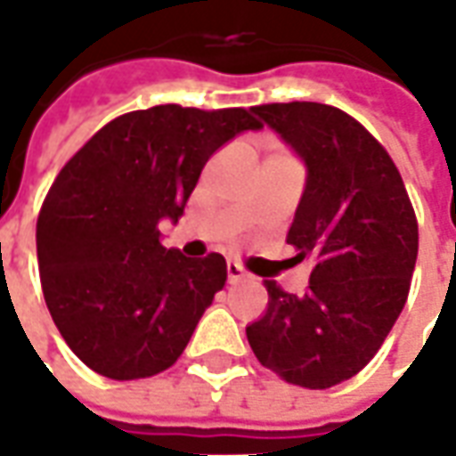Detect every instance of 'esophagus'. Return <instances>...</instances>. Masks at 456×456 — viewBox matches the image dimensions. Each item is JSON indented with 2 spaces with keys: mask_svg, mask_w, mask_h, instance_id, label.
Masks as SVG:
<instances>
[{
  "mask_svg": "<svg viewBox=\"0 0 456 456\" xmlns=\"http://www.w3.org/2000/svg\"><path fill=\"white\" fill-rule=\"evenodd\" d=\"M244 278H248V273L244 271V266H241V264H237V261H227V281L229 283H239V281H244Z\"/></svg>",
  "mask_w": 456,
  "mask_h": 456,
  "instance_id": "34e87169",
  "label": "esophagus"
}]
</instances>
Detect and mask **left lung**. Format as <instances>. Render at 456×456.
<instances>
[{"instance_id":"8db88e82","label":"left lung","mask_w":456,"mask_h":456,"mask_svg":"<svg viewBox=\"0 0 456 456\" xmlns=\"http://www.w3.org/2000/svg\"><path fill=\"white\" fill-rule=\"evenodd\" d=\"M305 166L288 229L297 256L315 261L303 296L266 281L268 307L247 337L281 379L330 388L371 362L401 315L418 258V222L391 156L337 107H251Z\"/></svg>"}]
</instances>
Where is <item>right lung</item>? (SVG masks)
<instances>
[{
  "mask_svg": "<svg viewBox=\"0 0 456 456\" xmlns=\"http://www.w3.org/2000/svg\"><path fill=\"white\" fill-rule=\"evenodd\" d=\"M258 129L251 110L159 104L110 121L58 173L36 224L38 271L58 332L93 371L131 381L178 362L227 261L166 248L159 224L183 217L212 153Z\"/></svg>",
  "mask_w": 456,
  "mask_h": 456,
  "instance_id": "obj_1",
  "label": "right lung"
}]
</instances>
